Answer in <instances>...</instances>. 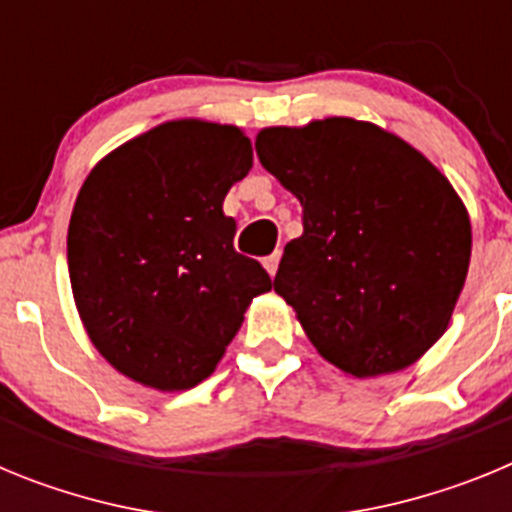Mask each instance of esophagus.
Masks as SVG:
<instances>
[{
  "instance_id": "obj_1",
  "label": "esophagus",
  "mask_w": 512,
  "mask_h": 512,
  "mask_svg": "<svg viewBox=\"0 0 512 512\" xmlns=\"http://www.w3.org/2000/svg\"><path fill=\"white\" fill-rule=\"evenodd\" d=\"M279 259H282V253H279V251H274V253H271V256H266V259H264V269L269 271L271 277H274V274H277V269H279Z\"/></svg>"
}]
</instances>
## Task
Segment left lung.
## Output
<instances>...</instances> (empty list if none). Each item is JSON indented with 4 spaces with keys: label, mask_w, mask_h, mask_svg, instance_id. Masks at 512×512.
Masks as SVG:
<instances>
[{
    "label": "left lung",
    "mask_w": 512,
    "mask_h": 512,
    "mask_svg": "<svg viewBox=\"0 0 512 512\" xmlns=\"http://www.w3.org/2000/svg\"><path fill=\"white\" fill-rule=\"evenodd\" d=\"M256 153L302 205L274 292L351 377L400 372L446 333L467 279L464 202L420 151L372 122L264 128Z\"/></svg>",
    "instance_id": "8db88e82"
}]
</instances>
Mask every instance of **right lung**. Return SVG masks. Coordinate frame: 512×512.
Segmentation results:
<instances>
[{
  "label": "right lung",
  "instance_id": "add662e5",
  "mask_svg": "<svg viewBox=\"0 0 512 512\" xmlns=\"http://www.w3.org/2000/svg\"><path fill=\"white\" fill-rule=\"evenodd\" d=\"M251 166L241 128L171 120L87 176L69 223L71 289L94 348L133 382L200 384L271 289L264 266L233 248L223 212Z\"/></svg>",
  "mask_w": 512,
  "mask_h": 512
}]
</instances>
